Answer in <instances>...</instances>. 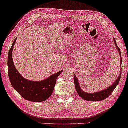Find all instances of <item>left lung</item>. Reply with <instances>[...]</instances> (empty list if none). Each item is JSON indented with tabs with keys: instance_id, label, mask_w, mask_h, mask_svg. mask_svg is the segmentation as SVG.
<instances>
[{
	"instance_id": "1",
	"label": "left lung",
	"mask_w": 128,
	"mask_h": 128,
	"mask_svg": "<svg viewBox=\"0 0 128 128\" xmlns=\"http://www.w3.org/2000/svg\"><path fill=\"white\" fill-rule=\"evenodd\" d=\"M114 41L115 45H116V48H117L118 51L119 52V54L120 55V75L118 76V78L114 82V84H112V85H110L109 88H106V89L98 91V92H96L95 93H86L84 92V91H82L81 90V87L80 86L79 81H78V78H76V76L74 75V83H75V87L77 93L78 94V95L81 96L82 99H84V100L87 101H90V102H98V101H102L103 100H104L105 98H108L109 95L112 93V92L114 91V90L115 89V88H116V86L118 84L119 81H120V79L121 78V75H122V56H121V52H120V50L119 48V47H118V46L116 45V41L115 39H114Z\"/></svg>"
}]
</instances>
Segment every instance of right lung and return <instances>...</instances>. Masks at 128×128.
Segmentation results:
<instances>
[{
	"label": "right lung",
	"mask_w": 128,
	"mask_h": 128,
	"mask_svg": "<svg viewBox=\"0 0 128 128\" xmlns=\"http://www.w3.org/2000/svg\"><path fill=\"white\" fill-rule=\"evenodd\" d=\"M16 40V38L9 50L8 56V75L11 84L14 89L26 100L33 102H44L52 94L58 76L62 70L40 81L25 79L17 70L12 61V52Z\"/></svg>",
	"instance_id": "obj_1"
}]
</instances>
